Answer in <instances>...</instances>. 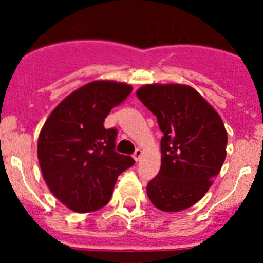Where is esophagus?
Instances as JSON below:
<instances>
[{
    "mask_svg": "<svg viewBox=\"0 0 263 263\" xmlns=\"http://www.w3.org/2000/svg\"><path fill=\"white\" fill-rule=\"evenodd\" d=\"M142 155H143L142 150H141V148H137L136 152H134V154H133V158L136 159V162H138V160L142 158Z\"/></svg>",
    "mask_w": 263,
    "mask_h": 263,
    "instance_id": "esophagus-1",
    "label": "esophagus"
}]
</instances>
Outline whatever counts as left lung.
<instances>
[{
	"mask_svg": "<svg viewBox=\"0 0 263 263\" xmlns=\"http://www.w3.org/2000/svg\"><path fill=\"white\" fill-rule=\"evenodd\" d=\"M157 116L160 170L147 184V196L163 212L184 211L206 194L227 157L224 122L196 89L185 84H146L137 89Z\"/></svg>",
	"mask_w": 263,
	"mask_h": 263,
	"instance_id": "obj_1",
	"label": "left lung"
}]
</instances>
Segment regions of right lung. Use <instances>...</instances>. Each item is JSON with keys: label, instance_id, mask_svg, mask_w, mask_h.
Masks as SVG:
<instances>
[{"label": "right lung", "instance_id": "1", "mask_svg": "<svg viewBox=\"0 0 263 263\" xmlns=\"http://www.w3.org/2000/svg\"><path fill=\"white\" fill-rule=\"evenodd\" d=\"M133 90L126 83L95 80L69 93L51 111L38 138V159L52 195L73 212L109 203L116 180L134 164L115 152L116 129H105L111 108Z\"/></svg>", "mask_w": 263, "mask_h": 263}]
</instances>
